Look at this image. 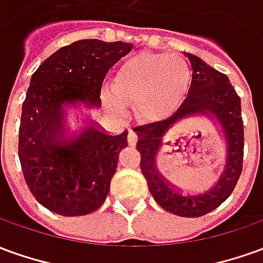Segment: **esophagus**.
Here are the masks:
<instances>
[{
    "instance_id": "34e87169",
    "label": "esophagus",
    "mask_w": 263,
    "mask_h": 263,
    "mask_svg": "<svg viewBox=\"0 0 263 263\" xmlns=\"http://www.w3.org/2000/svg\"><path fill=\"white\" fill-rule=\"evenodd\" d=\"M138 141V135L137 132L134 131V129H129V134H128V142H129V145L131 146H135V144H137Z\"/></svg>"
}]
</instances>
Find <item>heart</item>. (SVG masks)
Wrapping results in <instances>:
<instances>
[{"label":"heart","mask_w":263,"mask_h":263,"mask_svg":"<svg viewBox=\"0 0 263 263\" xmlns=\"http://www.w3.org/2000/svg\"><path fill=\"white\" fill-rule=\"evenodd\" d=\"M189 67L182 58L142 52L118 68L114 87L105 88L102 100L114 112H124L126 101H134L135 112L144 121L171 117L185 98Z\"/></svg>","instance_id":"obj_1"}]
</instances>
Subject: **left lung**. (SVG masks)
I'll list each match as a JSON object with an SVG mask.
<instances>
[{"label": "left lung", "instance_id": "1", "mask_svg": "<svg viewBox=\"0 0 263 263\" xmlns=\"http://www.w3.org/2000/svg\"><path fill=\"white\" fill-rule=\"evenodd\" d=\"M185 55L191 61L192 81L188 97L172 117L159 122L137 126V149L141 152V171L148 182L151 195L159 206L171 214L196 218L216 209L234 192L242 174L243 162V121L240 98L229 84L227 75L216 71L195 55ZM203 113L215 116L227 139V165L220 179L198 193L181 191L166 181L156 170V154L162 138L181 119Z\"/></svg>", "mask_w": 263, "mask_h": 263}]
</instances>
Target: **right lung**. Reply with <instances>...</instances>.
I'll use <instances>...</instances> for the list:
<instances>
[{"instance_id":"add662e5","label":"right lung","mask_w":263,"mask_h":263,"mask_svg":"<svg viewBox=\"0 0 263 263\" xmlns=\"http://www.w3.org/2000/svg\"><path fill=\"white\" fill-rule=\"evenodd\" d=\"M131 49L126 42L81 40L58 49L31 77L18 157L31 194L55 214L87 215L105 202L128 131L111 135L92 119L68 128L65 117L69 106H101L105 75Z\"/></svg>"}]
</instances>
